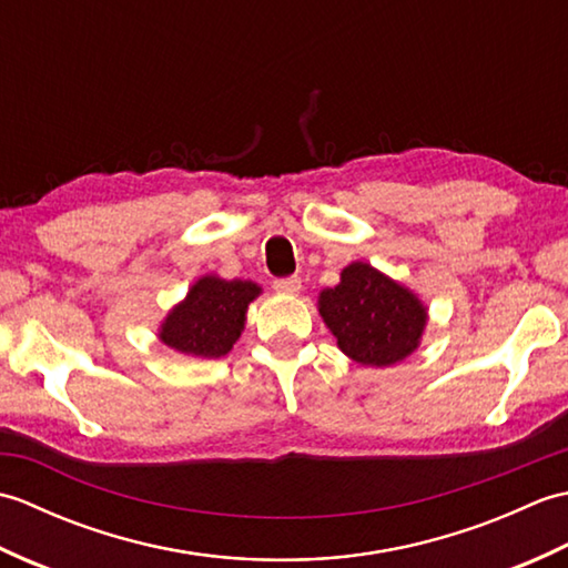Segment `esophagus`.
<instances>
[{
    "label": "esophagus",
    "instance_id": "1",
    "mask_svg": "<svg viewBox=\"0 0 568 568\" xmlns=\"http://www.w3.org/2000/svg\"><path fill=\"white\" fill-rule=\"evenodd\" d=\"M273 287L277 293L283 295H297L300 291H303V281H300L297 275L293 277H277V281H273Z\"/></svg>",
    "mask_w": 568,
    "mask_h": 568
}]
</instances>
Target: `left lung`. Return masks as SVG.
<instances>
[{"mask_svg": "<svg viewBox=\"0 0 568 568\" xmlns=\"http://www.w3.org/2000/svg\"><path fill=\"white\" fill-rule=\"evenodd\" d=\"M320 315L342 352L361 366H393L415 352L427 307L364 261L348 263L342 283L320 293Z\"/></svg>", "mask_w": 568, "mask_h": 568, "instance_id": "obj_1", "label": "left lung"}]
</instances>
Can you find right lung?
Returning a JSON list of instances; mask_svg holds the SVG:
<instances>
[{
    "label": "right lung",
    "mask_w": 568,
    "mask_h": 568,
    "mask_svg": "<svg viewBox=\"0 0 568 568\" xmlns=\"http://www.w3.org/2000/svg\"><path fill=\"white\" fill-rule=\"evenodd\" d=\"M258 295L261 287L251 281L202 275L183 303L168 312L159 339L185 356L220 358L232 352L244 332L246 310Z\"/></svg>",
    "instance_id": "add662e5"
}]
</instances>
